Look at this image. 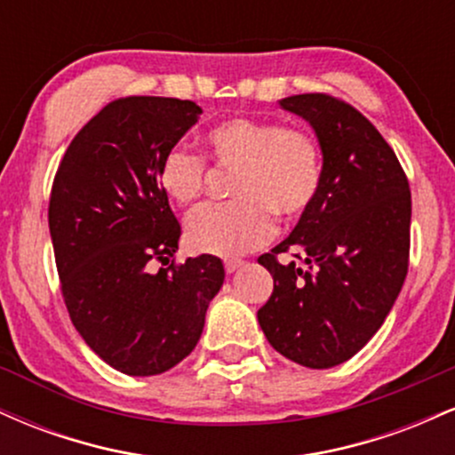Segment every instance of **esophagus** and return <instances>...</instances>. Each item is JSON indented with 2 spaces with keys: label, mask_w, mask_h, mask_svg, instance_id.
Here are the masks:
<instances>
[{
  "label": "esophagus",
  "mask_w": 455,
  "mask_h": 455,
  "mask_svg": "<svg viewBox=\"0 0 455 455\" xmlns=\"http://www.w3.org/2000/svg\"><path fill=\"white\" fill-rule=\"evenodd\" d=\"M242 265H243L242 260H235V259L224 260V269H227V274H235V271L242 267Z\"/></svg>",
  "instance_id": "esophagus-1"
}]
</instances>
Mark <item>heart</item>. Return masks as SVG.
Returning a JSON list of instances; mask_svg holds the SVG:
<instances>
[{
    "label": "heart",
    "mask_w": 455,
    "mask_h": 455,
    "mask_svg": "<svg viewBox=\"0 0 455 455\" xmlns=\"http://www.w3.org/2000/svg\"><path fill=\"white\" fill-rule=\"evenodd\" d=\"M210 158L235 169L228 203L198 207L186 220V239L196 252L239 257L267 243L274 216H301L315 203L323 181L316 139L278 122L233 117L205 134ZM205 160L173 148L160 162V186L175 203L188 205L205 188Z\"/></svg>",
    "instance_id": "heart-1"
}]
</instances>
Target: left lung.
<instances>
[{
    "label": "left lung",
    "instance_id": "1",
    "mask_svg": "<svg viewBox=\"0 0 455 455\" xmlns=\"http://www.w3.org/2000/svg\"><path fill=\"white\" fill-rule=\"evenodd\" d=\"M278 104L315 130L323 181L289 237L259 257L274 278L259 325L291 362L333 368L379 331L404 284L409 181L387 140L351 104L325 93H299ZM282 251H293L305 265L282 266L275 259Z\"/></svg>",
    "mask_w": 455,
    "mask_h": 455
}]
</instances>
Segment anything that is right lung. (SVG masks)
<instances>
[{"label":"right lung","instance_id":"add662e5","mask_svg":"<svg viewBox=\"0 0 455 455\" xmlns=\"http://www.w3.org/2000/svg\"><path fill=\"white\" fill-rule=\"evenodd\" d=\"M192 100L130 96L83 126L57 169L49 228L76 331L102 362L154 377L192 353L224 282L218 257L169 263L181 227L160 162L201 117Z\"/></svg>","mask_w":455,"mask_h":455}]
</instances>
